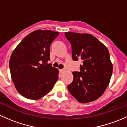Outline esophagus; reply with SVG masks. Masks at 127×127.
Segmentation results:
<instances>
[{
    "mask_svg": "<svg viewBox=\"0 0 127 127\" xmlns=\"http://www.w3.org/2000/svg\"><path fill=\"white\" fill-rule=\"evenodd\" d=\"M65 71H66V70H65L64 69H60V72H61V73H63V72H64Z\"/></svg>",
    "mask_w": 127,
    "mask_h": 127,
    "instance_id": "34e87169",
    "label": "esophagus"
}]
</instances>
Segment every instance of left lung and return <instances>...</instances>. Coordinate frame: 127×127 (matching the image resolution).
Instances as JSON below:
<instances>
[{"label":"left lung","mask_w":127,"mask_h":127,"mask_svg":"<svg viewBox=\"0 0 127 127\" xmlns=\"http://www.w3.org/2000/svg\"><path fill=\"white\" fill-rule=\"evenodd\" d=\"M72 47L74 61L81 60L80 72H73V81L67 86L70 93L80 103L99 98L109 84L112 62L107 47L90 34L65 32Z\"/></svg>","instance_id":"left-lung-1"}]
</instances>
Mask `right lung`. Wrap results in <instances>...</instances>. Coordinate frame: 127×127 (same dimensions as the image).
Returning a JSON list of instances; mask_svg holds the SVG:
<instances>
[{"mask_svg":"<svg viewBox=\"0 0 127 127\" xmlns=\"http://www.w3.org/2000/svg\"><path fill=\"white\" fill-rule=\"evenodd\" d=\"M59 35L50 30L34 31L21 40L10 56L12 81L20 95L30 99H40L52 90L59 71L47 63L50 47Z\"/></svg>","mask_w":127,"mask_h":127,"instance_id":"right-lung-1","label":"right lung"}]
</instances>
